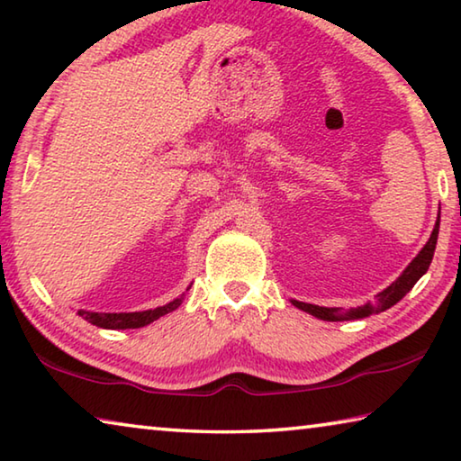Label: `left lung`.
<instances>
[{"label":"left lung","mask_w":461,"mask_h":461,"mask_svg":"<svg viewBox=\"0 0 461 461\" xmlns=\"http://www.w3.org/2000/svg\"><path fill=\"white\" fill-rule=\"evenodd\" d=\"M439 217L441 215H437V221H435L433 231H431V238L427 240V244L423 246V249H420L415 258H412V262L402 270V275L396 278L393 285L386 286L384 291L376 294V301H374V303H366V305H362V307L348 309V311H341L338 307L309 305V303H301V301H294V299H291V303L296 309L305 311V313L321 319V321H354V319H364V317H370L374 313H382V311H386L393 305H396V303H399L402 296L407 294L412 286H415L417 280L429 270V264H431V260H433L437 236H439Z\"/></svg>","instance_id":"8db88e82"}]
</instances>
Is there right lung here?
Returning a JSON list of instances; mask_svg holds the SVG:
<instances>
[{"label": "right lung", "instance_id": "add662e5", "mask_svg": "<svg viewBox=\"0 0 461 461\" xmlns=\"http://www.w3.org/2000/svg\"><path fill=\"white\" fill-rule=\"evenodd\" d=\"M189 288H186V291H189ZM183 301H185V293L178 296V299L167 303V305L148 309V311H134V313H95V311L81 309L79 315L85 319V321H89L91 325L104 327V330H138V327L150 325L162 315L173 313L175 309L181 307Z\"/></svg>", "mask_w": 461, "mask_h": 461}]
</instances>
